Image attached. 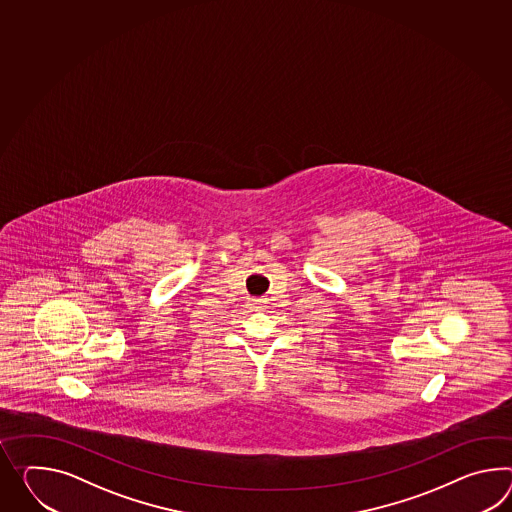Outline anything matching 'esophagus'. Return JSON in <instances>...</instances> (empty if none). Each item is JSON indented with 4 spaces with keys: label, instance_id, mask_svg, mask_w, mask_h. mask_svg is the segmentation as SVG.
Returning <instances> with one entry per match:
<instances>
[{
    "label": "esophagus",
    "instance_id": "obj_1",
    "mask_svg": "<svg viewBox=\"0 0 512 512\" xmlns=\"http://www.w3.org/2000/svg\"><path fill=\"white\" fill-rule=\"evenodd\" d=\"M251 309H264L268 305V298H255L250 301Z\"/></svg>",
    "mask_w": 512,
    "mask_h": 512
}]
</instances>
